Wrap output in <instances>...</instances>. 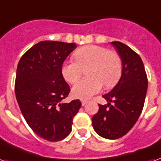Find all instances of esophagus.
<instances>
[{
  "mask_svg": "<svg viewBox=\"0 0 161 161\" xmlns=\"http://www.w3.org/2000/svg\"><path fill=\"white\" fill-rule=\"evenodd\" d=\"M86 104H87V100H82V105L83 106H85Z\"/></svg>",
  "mask_w": 161,
  "mask_h": 161,
  "instance_id": "34e87169",
  "label": "esophagus"
}]
</instances>
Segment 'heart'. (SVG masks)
<instances>
[{
  "mask_svg": "<svg viewBox=\"0 0 161 161\" xmlns=\"http://www.w3.org/2000/svg\"><path fill=\"white\" fill-rule=\"evenodd\" d=\"M75 61H66L61 67L65 80L74 83L80 78L83 69L89 78L78 81L72 87V95L89 99L100 92L105 84L110 88L117 83L122 72V62L118 54L99 45H86L74 52Z\"/></svg>",
  "mask_w": 161,
  "mask_h": 161,
  "instance_id": "heart-1",
  "label": "heart"
}]
</instances>
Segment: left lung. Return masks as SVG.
Masks as SVG:
<instances>
[{
    "label": "left lung",
    "mask_w": 161,
    "mask_h": 161,
    "mask_svg": "<svg viewBox=\"0 0 161 161\" xmlns=\"http://www.w3.org/2000/svg\"><path fill=\"white\" fill-rule=\"evenodd\" d=\"M110 44L121 56L122 73L112 90L103 95L108 104L99 105V111L93 116L92 124L94 131L103 138L117 139L127 134L138 121L145 101L148 78L138 54L123 43L114 41Z\"/></svg>",
    "instance_id": "left-lung-1"
}]
</instances>
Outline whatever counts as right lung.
Wrapping results in <instances>:
<instances>
[{"label":"right lung","instance_id":"1","mask_svg":"<svg viewBox=\"0 0 161 161\" xmlns=\"http://www.w3.org/2000/svg\"><path fill=\"white\" fill-rule=\"evenodd\" d=\"M75 48L74 43L41 41L18 62L15 80L18 105L34 133L50 142L69 135L73 117L82 105L79 100L61 102L70 92L61 67Z\"/></svg>","mask_w":161,"mask_h":161}]
</instances>
